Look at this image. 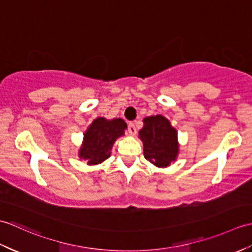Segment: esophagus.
<instances>
[{
    "instance_id": "esophagus-1",
    "label": "esophagus",
    "mask_w": 252,
    "mask_h": 252,
    "mask_svg": "<svg viewBox=\"0 0 252 252\" xmlns=\"http://www.w3.org/2000/svg\"><path fill=\"white\" fill-rule=\"evenodd\" d=\"M127 131L131 135H135L136 134V127L134 126V123H130L129 126H127Z\"/></svg>"
}]
</instances>
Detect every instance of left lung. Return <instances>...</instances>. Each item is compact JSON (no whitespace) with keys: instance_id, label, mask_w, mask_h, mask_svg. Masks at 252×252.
I'll return each instance as SVG.
<instances>
[{"instance_id":"obj_1","label":"left lung","mask_w":252,"mask_h":252,"mask_svg":"<svg viewBox=\"0 0 252 252\" xmlns=\"http://www.w3.org/2000/svg\"><path fill=\"white\" fill-rule=\"evenodd\" d=\"M143 122L138 137L143 142L144 157L158 168L169 167L180 151L178 131L161 115L145 117Z\"/></svg>"}]
</instances>
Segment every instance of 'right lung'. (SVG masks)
I'll list each match as a JSON object with an SVG mask.
<instances>
[{
	"mask_svg": "<svg viewBox=\"0 0 252 252\" xmlns=\"http://www.w3.org/2000/svg\"><path fill=\"white\" fill-rule=\"evenodd\" d=\"M126 127V121L121 118H96L84 132L78 156L89 165H96L105 161L110 157L115 142L125 135Z\"/></svg>",
	"mask_w": 252,
	"mask_h": 252,
	"instance_id": "add662e5",
	"label": "right lung"
}]
</instances>
